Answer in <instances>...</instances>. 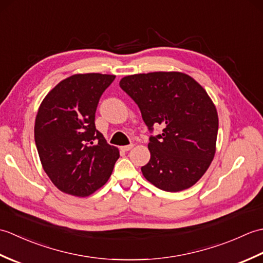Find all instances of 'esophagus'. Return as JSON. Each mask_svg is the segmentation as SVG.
<instances>
[{"mask_svg": "<svg viewBox=\"0 0 263 263\" xmlns=\"http://www.w3.org/2000/svg\"><path fill=\"white\" fill-rule=\"evenodd\" d=\"M133 147V144H127V146H122L121 150L122 152H128V150H131Z\"/></svg>", "mask_w": 263, "mask_h": 263, "instance_id": "esophagus-1", "label": "esophagus"}]
</instances>
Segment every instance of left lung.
Masks as SVG:
<instances>
[{
  "label": "left lung",
  "mask_w": 263,
  "mask_h": 263,
  "mask_svg": "<svg viewBox=\"0 0 263 263\" xmlns=\"http://www.w3.org/2000/svg\"><path fill=\"white\" fill-rule=\"evenodd\" d=\"M120 87L141 111L150 133V160L143 176L167 192L191 187L208 170L216 152L218 115L208 93L181 72H152L124 77Z\"/></svg>",
  "instance_id": "obj_1"
}]
</instances>
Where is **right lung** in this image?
I'll return each instance as SVG.
<instances>
[{
  "label": "right lung",
  "mask_w": 263,
  "mask_h": 263,
  "mask_svg": "<svg viewBox=\"0 0 263 263\" xmlns=\"http://www.w3.org/2000/svg\"><path fill=\"white\" fill-rule=\"evenodd\" d=\"M115 76L66 78L44 98L35 122V142L44 171L62 192L87 197L107 182L120 157L95 125L103 92Z\"/></svg>",
  "instance_id": "right-lung-1"
}]
</instances>
